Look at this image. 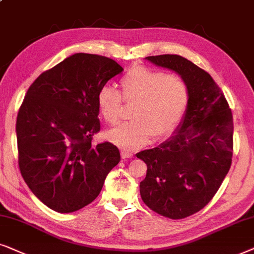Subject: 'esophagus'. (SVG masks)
<instances>
[{"label":"esophagus","mask_w":254,"mask_h":254,"mask_svg":"<svg viewBox=\"0 0 254 254\" xmlns=\"http://www.w3.org/2000/svg\"><path fill=\"white\" fill-rule=\"evenodd\" d=\"M132 157H133V154L130 153V152H127V151L122 152V158L123 159H131Z\"/></svg>","instance_id":"obj_1"}]
</instances>
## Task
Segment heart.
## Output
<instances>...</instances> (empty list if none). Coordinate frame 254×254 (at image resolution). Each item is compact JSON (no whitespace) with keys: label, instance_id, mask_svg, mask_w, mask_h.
Wrapping results in <instances>:
<instances>
[{"label":"heart","instance_id":"1","mask_svg":"<svg viewBox=\"0 0 254 254\" xmlns=\"http://www.w3.org/2000/svg\"><path fill=\"white\" fill-rule=\"evenodd\" d=\"M122 95L113 87L104 86L97 93V108L110 125L120 123L124 113V101L136 104L133 123L109 131L107 138L123 150H137L154 137L173 132L185 116L190 88L179 74H167L146 66H136L121 79Z\"/></svg>","mask_w":254,"mask_h":254}]
</instances>
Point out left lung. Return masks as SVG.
<instances>
[{"instance_id":"1","label":"left lung","mask_w":254,"mask_h":254,"mask_svg":"<svg viewBox=\"0 0 254 254\" xmlns=\"http://www.w3.org/2000/svg\"><path fill=\"white\" fill-rule=\"evenodd\" d=\"M174 70L190 88L184 120L170 139L137 153L147 165L140 196L151 210L181 219L203 209L221 187L232 161L233 120L210 74L178 54L146 57Z\"/></svg>"}]
</instances>
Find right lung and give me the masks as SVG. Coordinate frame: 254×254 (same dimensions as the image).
Instances as JSON below:
<instances>
[{
	"label": "right lung",
	"mask_w": 254,
	"mask_h": 254,
	"mask_svg": "<svg viewBox=\"0 0 254 254\" xmlns=\"http://www.w3.org/2000/svg\"><path fill=\"white\" fill-rule=\"evenodd\" d=\"M123 68L107 57L75 53L40 74L16 122L19 171L44 204L68 214L99 196L121 160L109 141L92 145L101 129L97 93Z\"/></svg>",
	"instance_id": "add662e5"
}]
</instances>
